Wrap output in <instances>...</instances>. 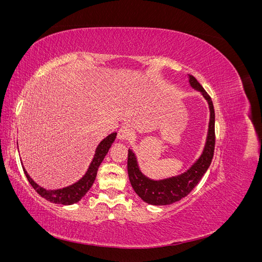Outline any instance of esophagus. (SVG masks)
<instances>
[{
    "instance_id": "esophagus-1",
    "label": "esophagus",
    "mask_w": 262,
    "mask_h": 262,
    "mask_svg": "<svg viewBox=\"0 0 262 262\" xmlns=\"http://www.w3.org/2000/svg\"><path fill=\"white\" fill-rule=\"evenodd\" d=\"M133 136V130L129 125H122L118 131V139L119 140H129Z\"/></svg>"
}]
</instances>
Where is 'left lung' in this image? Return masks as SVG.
Wrapping results in <instances>:
<instances>
[{
	"mask_svg": "<svg viewBox=\"0 0 262 262\" xmlns=\"http://www.w3.org/2000/svg\"><path fill=\"white\" fill-rule=\"evenodd\" d=\"M189 84L192 89L200 92L202 96L207 99L210 109L207 141H205L202 154L191 165V167L178 176L153 180L142 173L139 168L136 154L130 148L128 150V175L131 186L141 199L148 204L167 205L181 200L198 185V182L201 180L211 165L214 154V145H215V132H214L215 115H214L213 102L208 93L192 75H189Z\"/></svg>",
	"mask_w": 262,
	"mask_h": 262,
	"instance_id": "8db88e82",
	"label": "left lung"
}]
</instances>
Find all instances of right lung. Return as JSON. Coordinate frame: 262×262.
Masks as SVG:
<instances>
[{
	"mask_svg": "<svg viewBox=\"0 0 262 262\" xmlns=\"http://www.w3.org/2000/svg\"><path fill=\"white\" fill-rule=\"evenodd\" d=\"M116 137H117V133L114 132L112 134H109L108 137H106L100 142L98 146L96 147V150H95V155H94L93 161L91 162L89 169H87V171L85 172V175L80 180L74 182L73 185H70L68 187L61 188V189L47 190L37 185L36 182L30 178V176L28 175L27 171L23 166L24 172H25V175L31 187L36 190L37 193H39L42 198H45L46 200H48L52 203L64 204V205H71V204L77 203L93 186L95 178H96V175H97L99 165L101 164L102 161H104V158L107 155L110 146H112V144L114 143Z\"/></svg>",
	"mask_w": 262,
	"mask_h": 262,
	"instance_id": "1",
	"label": "right lung"
}]
</instances>
